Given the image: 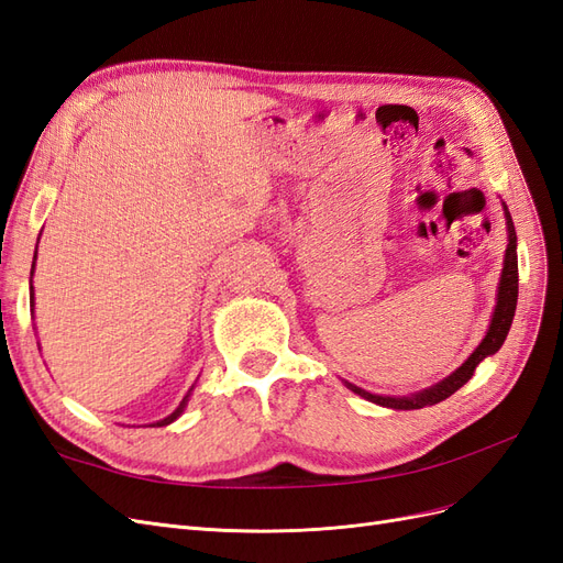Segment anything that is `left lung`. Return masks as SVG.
Listing matches in <instances>:
<instances>
[{
    "label": "left lung",
    "instance_id": "left-lung-1",
    "mask_svg": "<svg viewBox=\"0 0 563 563\" xmlns=\"http://www.w3.org/2000/svg\"><path fill=\"white\" fill-rule=\"evenodd\" d=\"M505 209V220H507V251H505V261H503V275H500V284H498V296H496V310H493L488 331L484 335V340L476 350L467 356V360L460 364L451 376H446L444 380H439L437 385L413 391V395L406 397H383V395H371V391L356 387L352 383L345 380L347 389H352L354 395H360L373 404L385 406V408H395V411H413V408H422V406H434L439 401L449 399L453 391H457L463 387L472 376L476 366H479L486 356L496 354L505 338L509 333V327H512L515 319V310H517V296H519V265H517V232H515V223L512 216H509L507 207Z\"/></svg>",
    "mask_w": 563,
    "mask_h": 563
}]
</instances>
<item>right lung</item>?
Here are the masks:
<instances>
[{
  "mask_svg": "<svg viewBox=\"0 0 563 563\" xmlns=\"http://www.w3.org/2000/svg\"><path fill=\"white\" fill-rule=\"evenodd\" d=\"M35 261H37V253H35ZM35 261H32V272H35ZM32 272H30V275H32ZM30 284H32V282H30ZM30 291H32V286H30ZM32 305H35V291H32ZM192 389H195V385H192V387H190V391H187V395L183 397V401L178 404V408H176V411H174L172 416H166V418H162V420H157V422H152V424H157V428H164V424H172L176 418H180V413L185 411L187 401H190Z\"/></svg>",
  "mask_w": 563,
  "mask_h": 563,
  "instance_id": "add662e5",
  "label": "right lung"
}]
</instances>
